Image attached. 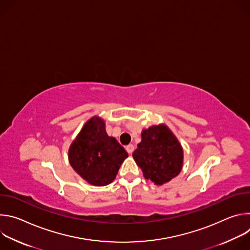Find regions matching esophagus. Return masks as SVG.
<instances>
[{"label":"esophagus","instance_id":"esophagus-1","mask_svg":"<svg viewBox=\"0 0 250 250\" xmlns=\"http://www.w3.org/2000/svg\"><path fill=\"white\" fill-rule=\"evenodd\" d=\"M125 149H126V151L128 152V154H131L132 151H133V149H134V146H133V145H128V146H125Z\"/></svg>","mask_w":250,"mask_h":250}]
</instances>
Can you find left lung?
<instances>
[{
    "instance_id": "left-lung-1",
    "label": "left lung",
    "mask_w": 250,
    "mask_h": 250,
    "mask_svg": "<svg viewBox=\"0 0 250 250\" xmlns=\"http://www.w3.org/2000/svg\"><path fill=\"white\" fill-rule=\"evenodd\" d=\"M141 137L132 156L146 179L162 185L180 173L183 149L167 126H151Z\"/></svg>"
}]
</instances>
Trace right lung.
<instances>
[{"label":"right lung","mask_w":250,"mask_h":250,"mask_svg":"<svg viewBox=\"0 0 250 250\" xmlns=\"http://www.w3.org/2000/svg\"><path fill=\"white\" fill-rule=\"evenodd\" d=\"M126 157L125 149L106 134L104 123L98 117L86 123L69 149L71 166L95 186L112 183Z\"/></svg>","instance_id":"1"}]
</instances>
